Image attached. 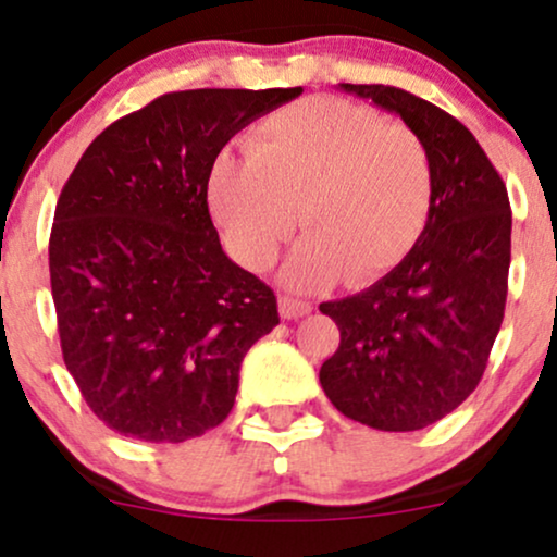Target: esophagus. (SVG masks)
<instances>
[{"label":"esophagus","mask_w":557,"mask_h":557,"mask_svg":"<svg viewBox=\"0 0 557 557\" xmlns=\"http://www.w3.org/2000/svg\"><path fill=\"white\" fill-rule=\"evenodd\" d=\"M309 311H311L309 300H298L290 296L280 298V317L283 319H300V317L309 314Z\"/></svg>","instance_id":"1"}]
</instances>
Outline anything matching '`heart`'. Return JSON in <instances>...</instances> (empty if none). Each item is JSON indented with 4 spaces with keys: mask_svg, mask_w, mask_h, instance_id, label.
I'll list each match as a JSON object with an SVG mask.
<instances>
[{
    "mask_svg": "<svg viewBox=\"0 0 557 557\" xmlns=\"http://www.w3.org/2000/svg\"><path fill=\"white\" fill-rule=\"evenodd\" d=\"M209 201L227 248L246 270H267L298 214L309 230L283 277L298 290L369 283L393 270L424 230L432 162L403 123L343 99H309L253 127L246 154L222 151Z\"/></svg>",
    "mask_w": 557,
    "mask_h": 557,
    "instance_id": "heart-1",
    "label": "heart"
}]
</instances>
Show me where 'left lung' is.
<instances>
[{
    "label": "left lung",
    "mask_w": 557,
    "mask_h": 557,
    "mask_svg": "<svg viewBox=\"0 0 557 557\" xmlns=\"http://www.w3.org/2000/svg\"><path fill=\"white\" fill-rule=\"evenodd\" d=\"M341 91L398 114L426 146L432 203L411 251L356 296L327 300L341 345L319 369L343 417L382 432L434 424L474 393L503 324L510 267L505 183L471 131L395 86Z\"/></svg>",
    "instance_id": "8db88e82"
}]
</instances>
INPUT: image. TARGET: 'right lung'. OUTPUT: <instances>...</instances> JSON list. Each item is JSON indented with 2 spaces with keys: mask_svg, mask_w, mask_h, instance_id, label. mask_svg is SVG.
<instances>
[{
  "mask_svg": "<svg viewBox=\"0 0 557 557\" xmlns=\"http://www.w3.org/2000/svg\"><path fill=\"white\" fill-rule=\"evenodd\" d=\"M300 94H164L101 131L67 177L49 238L57 324L110 430L183 443L233 411L243 356L280 317L272 287L222 251L209 175L235 133Z\"/></svg>",
  "mask_w": 557,
  "mask_h": 557,
  "instance_id": "1",
  "label": "right lung"
}]
</instances>
